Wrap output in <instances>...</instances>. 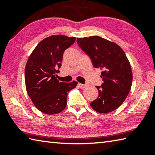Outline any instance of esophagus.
I'll return each instance as SVG.
<instances>
[{
	"label": "esophagus",
	"instance_id": "1",
	"mask_svg": "<svg viewBox=\"0 0 155 155\" xmlns=\"http://www.w3.org/2000/svg\"><path fill=\"white\" fill-rule=\"evenodd\" d=\"M78 87L81 89H84L87 87V85H85V84H82V83H78Z\"/></svg>",
	"mask_w": 155,
	"mask_h": 155
}]
</instances>
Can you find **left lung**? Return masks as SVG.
<instances>
[{"label":"left lung","mask_w":155,"mask_h":155,"mask_svg":"<svg viewBox=\"0 0 155 155\" xmlns=\"http://www.w3.org/2000/svg\"><path fill=\"white\" fill-rule=\"evenodd\" d=\"M77 41L93 66L103 70L102 85L96 86L98 98L90 106L101 114L114 111L124 101L132 85V70L126 54L116 44L99 36L77 38Z\"/></svg>","instance_id":"left-lung-1"}]
</instances>
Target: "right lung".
Wrapping results in <instances>:
<instances>
[{
	"label": "right lung",
	"mask_w": 155,
	"mask_h": 155,
	"mask_svg": "<svg viewBox=\"0 0 155 155\" xmlns=\"http://www.w3.org/2000/svg\"><path fill=\"white\" fill-rule=\"evenodd\" d=\"M75 38L52 35L39 43L28 58L25 67L26 89L37 109L44 114L61 112L67 104L69 91L77 83H63L57 79L65 50L75 41Z\"/></svg>",
	"instance_id": "right-lung-1"
}]
</instances>
